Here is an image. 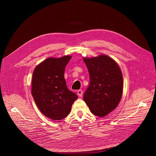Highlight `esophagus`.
I'll return each mask as SVG.
<instances>
[{"label":"esophagus","instance_id":"1","mask_svg":"<svg viewBox=\"0 0 156 156\" xmlns=\"http://www.w3.org/2000/svg\"><path fill=\"white\" fill-rule=\"evenodd\" d=\"M77 94H78V95L79 97H81L83 95V91L82 90H78L77 91Z\"/></svg>","mask_w":156,"mask_h":156}]
</instances>
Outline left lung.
Masks as SVG:
<instances>
[{
  "label": "left lung",
  "mask_w": 156,
  "mask_h": 156,
  "mask_svg": "<svg viewBox=\"0 0 156 156\" xmlns=\"http://www.w3.org/2000/svg\"><path fill=\"white\" fill-rule=\"evenodd\" d=\"M90 84L83 100L94 115L104 117L116 108L122 93V75L118 64L105 55L83 58Z\"/></svg>",
  "instance_id": "left-lung-1"
}]
</instances>
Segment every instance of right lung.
Instances as JSON below:
<instances>
[{"label":"right lung","mask_w":156,"mask_h":156,"mask_svg":"<svg viewBox=\"0 0 156 156\" xmlns=\"http://www.w3.org/2000/svg\"><path fill=\"white\" fill-rule=\"evenodd\" d=\"M71 58L70 55L49 57L39 64L33 73L31 93L35 102L44 115L53 120L68 116L78 99L68 88L64 76Z\"/></svg>","instance_id":"add662e5"}]
</instances>
